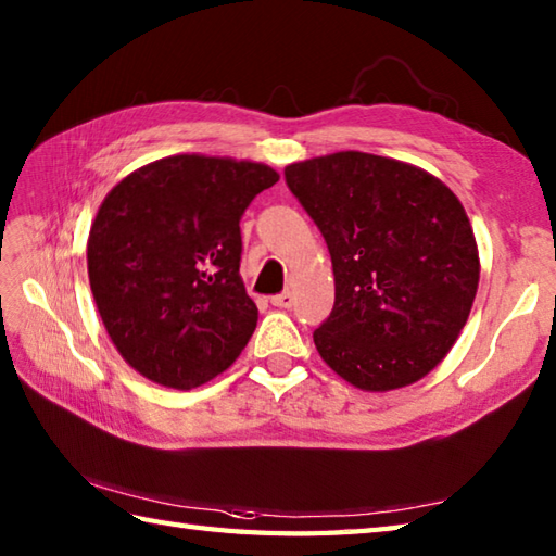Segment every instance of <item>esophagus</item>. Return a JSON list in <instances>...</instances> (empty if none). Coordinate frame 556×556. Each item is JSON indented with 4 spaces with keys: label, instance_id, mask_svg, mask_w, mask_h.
Returning a JSON list of instances; mask_svg holds the SVG:
<instances>
[{
    "label": "esophagus",
    "instance_id": "obj_1",
    "mask_svg": "<svg viewBox=\"0 0 556 556\" xmlns=\"http://www.w3.org/2000/svg\"><path fill=\"white\" fill-rule=\"evenodd\" d=\"M271 305H277V308H291V305H293V293L291 291L277 293V296H271Z\"/></svg>",
    "mask_w": 556,
    "mask_h": 556
}]
</instances>
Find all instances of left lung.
<instances>
[{"mask_svg": "<svg viewBox=\"0 0 556 556\" xmlns=\"http://www.w3.org/2000/svg\"><path fill=\"white\" fill-rule=\"evenodd\" d=\"M291 193L323 231L334 308L315 346L341 380L392 392L434 370L473 308L480 255L452 188L416 164L341 150L293 162Z\"/></svg>", "mask_w": 556, "mask_h": 556, "instance_id": "left-lung-1", "label": "left lung"}]
</instances>
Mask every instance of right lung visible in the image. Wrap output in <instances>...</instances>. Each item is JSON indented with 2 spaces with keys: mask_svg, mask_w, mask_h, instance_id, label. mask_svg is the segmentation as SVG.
Returning <instances> with one entry per match:
<instances>
[{
  "mask_svg": "<svg viewBox=\"0 0 556 556\" xmlns=\"http://www.w3.org/2000/svg\"><path fill=\"white\" fill-rule=\"evenodd\" d=\"M279 174L198 152L146 164L104 195L88 236L102 325L146 380L195 389L241 356L257 325L239 219Z\"/></svg>",
  "mask_w": 556,
  "mask_h": 556,
  "instance_id": "obj_1",
  "label": "right lung"
}]
</instances>
